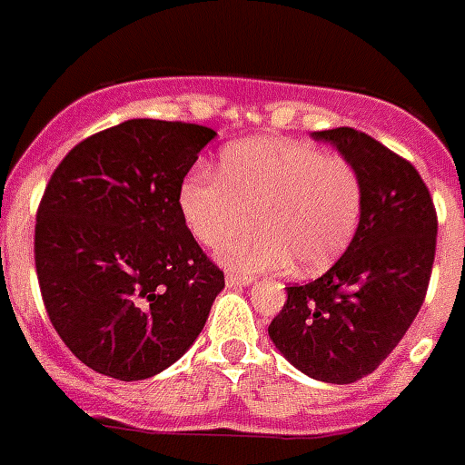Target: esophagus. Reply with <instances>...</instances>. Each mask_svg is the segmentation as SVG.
Returning <instances> with one entry per match:
<instances>
[{
    "instance_id": "obj_1",
    "label": "esophagus",
    "mask_w": 465,
    "mask_h": 465,
    "mask_svg": "<svg viewBox=\"0 0 465 465\" xmlns=\"http://www.w3.org/2000/svg\"><path fill=\"white\" fill-rule=\"evenodd\" d=\"M224 281H227L229 288H243V285H250V282H252V276H241V273L229 272Z\"/></svg>"
}]
</instances>
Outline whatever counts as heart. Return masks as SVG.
<instances>
[{
  "instance_id": "obj_1",
  "label": "heart",
  "mask_w": 465,
  "mask_h": 465,
  "mask_svg": "<svg viewBox=\"0 0 465 465\" xmlns=\"http://www.w3.org/2000/svg\"><path fill=\"white\" fill-rule=\"evenodd\" d=\"M365 205L355 165L285 137L229 144L217 175L193 173L180 189L192 236L220 248L255 215L260 229L236 238L222 260L238 272H272L292 262L304 276L328 272L353 241Z\"/></svg>"
}]
</instances>
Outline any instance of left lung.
Returning <instances> with one entry per match:
<instances>
[{
  "mask_svg": "<svg viewBox=\"0 0 465 465\" xmlns=\"http://www.w3.org/2000/svg\"><path fill=\"white\" fill-rule=\"evenodd\" d=\"M361 173L365 205L341 260L290 285L269 337L297 370L328 383L372 374L405 337L426 300L438 215L407 159L349 126L313 133Z\"/></svg>",
  "mask_w": 465,
  "mask_h": 465,
  "instance_id": "8db88e82",
  "label": "left lung"
}]
</instances>
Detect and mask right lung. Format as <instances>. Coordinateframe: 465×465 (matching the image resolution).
Returning a JSON list of instances; mask_svg holds the SVG:
<instances>
[{"label": "right lung", "mask_w": 465, "mask_h": 465, "mask_svg": "<svg viewBox=\"0 0 465 465\" xmlns=\"http://www.w3.org/2000/svg\"><path fill=\"white\" fill-rule=\"evenodd\" d=\"M213 137L184 121H124L70 149L44 189V306L64 346L104 377L137 381L173 365L224 288L180 213L184 175Z\"/></svg>", "instance_id": "1"}]
</instances>
